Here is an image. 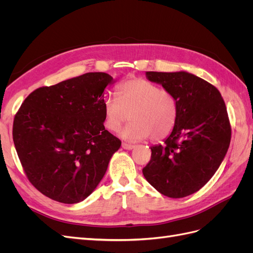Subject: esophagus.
Segmentation results:
<instances>
[{
    "label": "esophagus",
    "mask_w": 253,
    "mask_h": 253,
    "mask_svg": "<svg viewBox=\"0 0 253 253\" xmlns=\"http://www.w3.org/2000/svg\"><path fill=\"white\" fill-rule=\"evenodd\" d=\"M122 148H124L125 150H132L135 148V145L128 144V143H122Z\"/></svg>",
    "instance_id": "esophagus-1"
}]
</instances>
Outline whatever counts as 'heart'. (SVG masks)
I'll list each match as a JSON object with an SVG mask.
<instances>
[{
	"mask_svg": "<svg viewBox=\"0 0 253 253\" xmlns=\"http://www.w3.org/2000/svg\"><path fill=\"white\" fill-rule=\"evenodd\" d=\"M118 97L109 96L103 101L104 125L117 132L129 118L121 136L129 141L150 136L153 141L167 138L176 126L178 104L170 90L142 78L126 80L118 86Z\"/></svg>",
	"mask_w": 253,
	"mask_h": 253,
	"instance_id": "b5f03b06",
	"label": "heart"
}]
</instances>
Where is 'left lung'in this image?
<instances>
[{"mask_svg": "<svg viewBox=\"0 0 253 253\" xmlns=\"http://www.w3.org/2000/svg\"><path fill=\"white\" fill-rule=\"evenodd\" d=\"M148 80L170 90L178 118L165 144L151 147L143 176L158 192L181 198L197 192L223 162L231 139L225 102L218 89L187 72L145 73Z\"/></svg>", "mask_w": 253, "mask_h": 253, "instance_id": "1", "label": "left lung"}]
</instances>
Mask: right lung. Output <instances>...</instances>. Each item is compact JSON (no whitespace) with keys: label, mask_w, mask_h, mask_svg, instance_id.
<instances>
[{"label":"right lung","mask_w":253,"mask_h":253,"mask_svg":"<svg viewBox=\"0 0 253 253\" xmlns=\"http://www.w3.org/2000/svg\"><path fill=\"white\" fill-rule=\"evenodd\" d=\"M105 73L37 88L14 116L12 137L29 181L42 194L77 204L91 194L121 141L104 127Z\"/></svg>","instance_id":"right-lung-1"}]
</instances>
